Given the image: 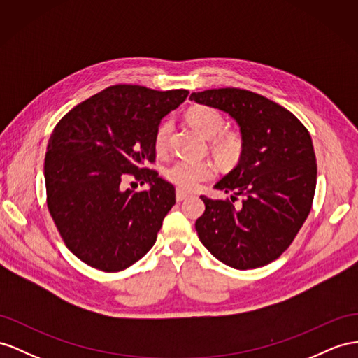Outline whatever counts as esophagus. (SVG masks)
Listing matches in <instances>:
<instances>
[{"label":"esophagus","instance_id":"1","mask_svg":"<svg viewBox=\"0 0 358 358\" xmlns=\"http://www.w3.org/2000/svg\"><path fill=\"white\" fill-rule=\"evenodd\" d=\"M190 196V194L189 192H186V190H182V189H178L177 190V201L178 203H181V201H185V199H187Z\"/></svg>","mask_w":358,"mask_h":358}]
</instances>
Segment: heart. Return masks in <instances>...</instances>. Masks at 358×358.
Returning <instances> with one entry per match:
<instances>
[{"label":"heart","instance_id":"obj_1","mask_svg":"<svg viewBox=\"0 0 358 358\" xmlns=\"http://www.w3.org/2000/svg\"><path fill=\"white\" fill-rule=\"evenodd\" d=\"M187 122L207 139H212V148L219 159L225 163H233L242 152V137L236 131H223L225 119L219 110L208 106H195L187 110ZM172 125L164 121L159 125L154 134V148L157 152L168 150ZM215 168L208 162H189L180 160L169 166L166 171L168 178L180 189L195 190L201 182L212 178Z\"/></svg>","mask_w":358,"mask_h":358}]
</instances>
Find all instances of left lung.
<instances>
[{"label": "left lung", "mask_w": 358, "mask_h": 358, "mask_svg": "<svg viewBox=\"0 0 358 358\" xmlns=\"http://www.w3.org/2000/svg\"><path fill=\"white\" fill-rule=\"evenodd\" d=\"M190 99L227 112L242 134L239 163L215 186L231 199L201 196L199 241L230 268L264 266L289 248L313 204L317 166L310 133L287 108L245 89L194 92ZM237 196L243 201L234 205Z\"/></svg>", "instance_id": "8db88e82"}]
</instances>
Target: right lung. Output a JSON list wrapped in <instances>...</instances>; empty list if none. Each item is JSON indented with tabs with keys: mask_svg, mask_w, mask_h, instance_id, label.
Here are the masks:
<instances>
[{
	"mask_svg": "<svg viewBox=\"0 0 358 358\" xmlns=\"http://www.w3.org/2000/svg\"><path fill=\"white\" fill-rule=\"evenodd\" d=\"M187 95L186 89L115 85L54 127L43 164L47 206L68 250L89 266L119 272L152 248L176 204V187L148 168L154 134ZM128 179L150 189H125Z\"/></svg>",
	"mask_w": 358,
	"mask_h": 358,
	"instance_id": "1",
	"label": "right lung"
}]
</instances>
